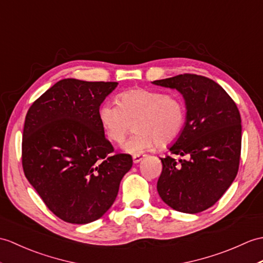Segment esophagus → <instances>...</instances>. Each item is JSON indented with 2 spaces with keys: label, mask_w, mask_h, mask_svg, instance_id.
Wrapping results in <instances>:
<instances>
[{
  "label": "esophagus",
  "mask_w": 263,
  "mask_h": 263,
  "mask_svg": "<svg viewBox=\"0 0 263 263\" xmlns=\"http://www.w3.org/2000/svg\"><path fill=\"white\" fill-rule=\"evenodd\" d=\"M144 156H140V155H137V156H133V162L134 163H139L140 161H141L143 159Z\"/></svg>",
  "instance_id": "obj_1"
}]
</instances>
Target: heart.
Returning <instances> with one entry per match:
<instances>
[{
	"label": "heart",
	"mask_w": 263,
	"mask_h": 263,
	"mask_svg": "<svg viewBox=\"0 0 263 263\" xmlns=\"http://www.w3.org/2000/svg\"><path fill=\"white\" fill-rule=\"evenodd\" d=\"M99 119L106 137L122 143L134 124L136 133L123 149L140 155L156 143L168 145L178 139L186 122V107L179 97L145 88L121 93L117 103H103Z\"/></svg>",
	"instance_id": "b5f03b06"
}]
</instances>
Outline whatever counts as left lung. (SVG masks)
I'll list each match as a JSON object with an SVG mask.
<instances>
[{
	"label": "left lung",
	"instance_id": "obj_1",
	"mask_svg": "<svg viewBox=\"0 0 263 263\" xmlns=\"http://www.w3.org/2000/svg\"><path fill=\"white\" fill-rule=\"evenodd\" d=\"M152 84L177 89L186 106L184 130L168 148L186 158H160L157 191L173 210L196 214L214 205L235 179L241 155L240 112L223 87L204 76L184 74Z\"/></svg>",
	"mask_w": 263,
	"mask_h": 263
}]
</instances>
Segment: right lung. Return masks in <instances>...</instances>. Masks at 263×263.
I'll return each instance as SVG.
<instances>
[{
	"mask_svg": "<svg viewBox=\"0 0 263 263\" xmlns=\"http://www.w3.org/2000/svg\"><path fill=\"white\" fill-rule=\"evenodd\" d=\"M117 82L62 79L29 108L22 166L31 186L54 215L72 224L101 218L132 167L130 155H112L99 119Z\"/></svg>",
	"mask_w": 263,
	"mask_h": 263,
	"instance_id": "add662e5",
	"label": "right lung"
}]
</instances>
